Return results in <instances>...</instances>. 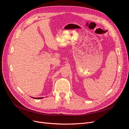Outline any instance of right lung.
<instances>
[{"instance_id":"obj_1","label":"right lung","mask_w":129,"mask_h":129,"mask_svg":"<svg viewBox=\"0 0 129 129\" xmlns=\"http://www.w3.org/2000/svg\"><path fill=\"white\" fill-rule=\"evenodd\" d=\"M35 98V99H42L43 98V97H40V98Z\"/></svg>"}]
</instances>
